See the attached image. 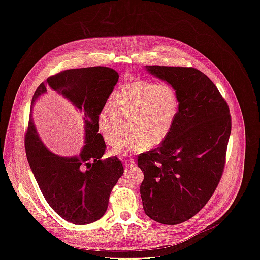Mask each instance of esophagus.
<instances>
[{
  "instance_id": "obj_1",
  "label": "esophagus",
  "mask_w": 260,
  "mask_h": 260,
  "mask_svg": "<svg viewBox=\"0 0 260 260\" xmlns=\"http://www.w3.org/2000/svg\"><path fill=\"white\" fill-rule=\"evenodd\" d=\"M123 164H124V167H125V168L133 167V166H135V165H136L135 162H133V161H132V160H130V159H128V158L123 160Z\"/></svg>"
}]
</instances>
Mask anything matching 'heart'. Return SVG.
<instances>
[{
	"instance_id": "b5f03b06",
	"label": "heart",
	"mask_w": 260,
	"mask_h": 260,
	"mask_svg": "<svg viewBox=\"0 0 260 260\" xmlns=\"http://www.w3.org/2000/svg\"><path fill=\"white\" fill-rule=\"evenodd\" d=\"M177 113L178 99L169 85L133 81L117 90L112 101L102 108L99 130L107 143L115 144L111 151L113 155L143 153L168 137ZM121 117L129 118L132 135L120 143Z\"/></svg>"
}]
</instances>
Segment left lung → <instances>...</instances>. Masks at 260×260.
<instances>
[{
	"instance_id": "1",
	"label": "left lung",
	"mask_w": 260,
	"mask_h": 260,
	"mask_svg": "<svg viewBox=\"0 0 260 260\" xmlns=\"http://www.w3.org/2000/svg\"><path fill=\"white\" fill-rule=\"evenodd\" d=\"M146 72L176 91L178 113L159 147L141 154L138 166L146 216L175 225L206 205L222 176L231 133L229 106L217 86L200 70L145 66Z\"/></svg>"
}]
</instances>
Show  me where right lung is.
Wrapping results in <instances>:
<instances>
[{
  "instance_id": "right-lung-1",
  "label": "right lung",
  "mask_w": 260,
  "mask_h": 260,
  "mask_svg": "<svg viewBox=\"0 0 260 260\" xmlns=\"http://www.w3.org/2000/svg\"><path fill=\"white\" fill-rule=\"evenodd\" d=\"M118 78L117 72L108 67L64 70L39 85L31 101L32 113L36 102L50 89L82 114L84 145L78 155L65 157L51 152L39 137L32 115L25 139L30 168L45 201L59 217L74 224H89L103 217L113 187L123 174L117 157L102 158L106 145L98 124Z\"/></svg>"
}]
</instances>
